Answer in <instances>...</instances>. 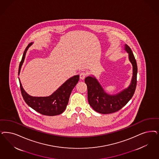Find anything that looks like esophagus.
<instances>
[{"mask_svg": "<svg viewBox=\"0 0 159 159\" xmlns=\"http://www.w3.org/2000/svg\"><path fill=\"white\" fill-rule=\"evenodd\" d=\"M86 76V73L84 72H82L80 73V79L81 80H83L84 79V78Z\"/></svg>", "mask_w": 159, "mask_h": 159, "instance_id": "1", "label": "esophagus"}]
</instances>
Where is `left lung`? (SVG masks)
I'll list each match as a JSON object with an SVG mask.
<instances>
[{
    "label": "left lung",
    "instance_id": "1",
    "mask_svg": "<svg viewBox=\"0 0 159 159\" xmlns=\"http://www.w3.org/2000/svg\"><path fill=\"white\" fill-rule=\"evenodd\" d=\"M124 49L133 67V75L129 86L116 94L107 93L98 79L92 75L85 78L88 87L89 103L96 111L102 114H109L119 111L126 105L133 97L137 83V66L134 56L129 46L125 44Z\"/></svg>",
    "mask_w": 159,
    "mask_h": 159
}]
</instances>
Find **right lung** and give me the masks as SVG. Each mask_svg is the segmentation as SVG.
I'll list each match as a JSON object with an SVG mask.
<instances>
[{
  "instance_id": "right-lung-1",
  "label": "right lung",
  "mask_w": 159,
  "mask_h": 159,
  "mask_svg": "<svg viewBox=\"0 0 159 159\" xmlns=\"http://www.w3.org/2000/svg\"><path fill=\"white\" fill-rule=\"evenodd\" d=\"M33 43L34 42L29 44L23 53L22 60L19 67V75H20L21 67L24 62L28 49ZM79 75L73 76L67 79L51 95L49 96L38 97L29 95L24 90L20 79L19 78L21 93L25 102L29 106L39 113L49 116L59 115L65 110L71 91L79 82Z\"/></svg>"
}]
</instances>
